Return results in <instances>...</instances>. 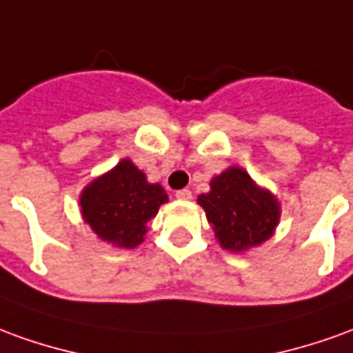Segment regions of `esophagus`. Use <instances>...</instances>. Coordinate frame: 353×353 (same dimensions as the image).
I'll return each instance as SVG.
<instances>
[{"label":"esophagus","mask_w":353,"mask_h":353,"mask_svg":"<svg viewBox=\"0 0 353 353\" xmlns=\"http://www.w3.org/2000/svg\"><path fill=\"white\" fill-rule=\"evenodd\" d=\"M193 194H191V191L189 189H181V191H176V199H179V201H189Z\"/></svg>","instance_id":"obj_1"}]
</instances>
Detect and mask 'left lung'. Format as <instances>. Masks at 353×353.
<instances>
[{"mask_svg":"<svg viewBox=\"0 0 353 353\" xmlns=\"http://www.w3.org/2000/svg\"><path fill=\"white\" fill-rule=\"evenodd\" d=\"M196 202L206 212L221 248L231 252L265 243L281 218L279 201L236 166L214 177L210 191L199 194Z\"/></svg>","mask_w":353,"mask_h":353,"instance_id":"8db88e82","label":"left lung"}]
</instances>
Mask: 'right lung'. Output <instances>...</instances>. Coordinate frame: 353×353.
Listing matches in <instances>:
<instances>
[{"label": "right lung", "mask_w": 353, "mask_h": 353, "mask_svg": "<svg viewBox=\"0 0 353 353\" xmlns=\"http://www.w3.org/2000/svg\"><path fill=\"white\" fill-rule=\"evenodd\" d=\"M168 194L130 159L93 179L80 194L82 218L91 231L118 248H135L143 243L147 223L159 214Z\"/></svg>", "instance_id": "right-lung-1"}]
</instances>
